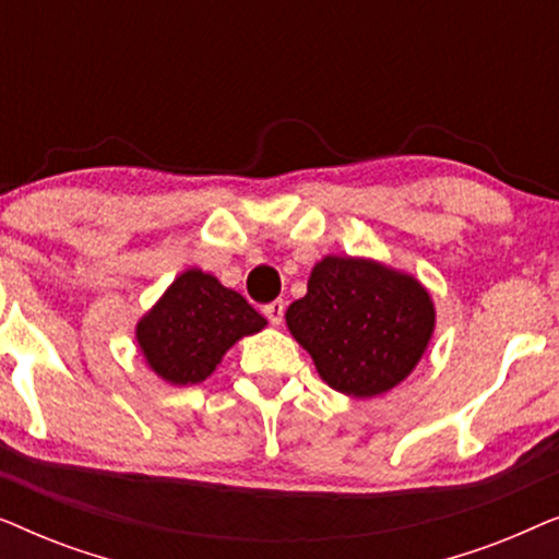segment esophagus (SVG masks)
<instances>
[{
  "label": "esophagus",
  "mask_w": 559,
  "mask_h": 559,
  "mask_svg": "<svg viewBox=\"0 0 559 559\" xmlns=\"http://www.w3.org/2000/svg\"><path fill=\"white\" fill-rule=\"evenodd\" d=\"M264 316H266V320H270L274 328H277L282 323V318H285V305H282L280 300L277 302H270L264 308Z\"/></svg>",
  "instance_id": "1"
}]
</instances>
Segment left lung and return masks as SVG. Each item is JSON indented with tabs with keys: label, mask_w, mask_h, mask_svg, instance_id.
Returning a JSON list of instances; mask_svg holds the SVG:
<instances>
[{
	"label": "left lung",
	"mask_w": 559,
	"mask_h": 559,
	"mask_svg": "<svg viewBox=\"0 0 559 559\" xmlns=\"http://www.w3.org/2000/svg\"><path fill=\"white\" fill-rule=\"evenodd\" d=\"M435 302L415 274L369 257L328 254L285 312L293 338L335 392L369 400L400 386L435 333Z\"/></svg>",
	"instance_id": "8db88e82"
}]
</instances>
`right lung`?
Here are the masks:
<instances>
[{"mask_svg": "<svg viewBox=\"0 0 559 559\" xmlns=\"http://www.w3.org/2000/svg\"><path fill=\"white\" fill-rule=\"evenodd\" d=\"M266 320L218 277L190 266L136 320L134 338L144 364L173 386L201 384L226 350L254 335Z\"/></svg>", "mask_w": 559, "mask_h": 559, "instance_id": "add662e5", "label": "right lung"}]
</instances>
